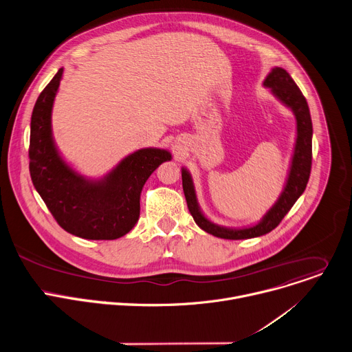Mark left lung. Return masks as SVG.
Instances as JSON below:
<instances>
[{
	"label": "left lung",
	"instance_id": "obj_1",
	"mask_svg": "<svg viewBox=\"0 0 352 352\" xmlns=\"http://www.w3.org/2000/svg\"><path fill=\"white\" fill-rule=\"evenodd\" d=\"M264 85L268 87L272 91V94H274L281 102H284L287 106H289L294 110L296 117V131H298L295 152H294L287 186L278 201L264 215V218L257 225L246 229H228L210 222L201 214L197 206L196 192H194L192 182L188 172L186 169H182L183 191H184L187 207L192 219L196 221V223L203 230L211 233V235L217 238L232 239V241L250 239V238L265 235V233L271 232L272 229L280 225L283 218L288 214V211L292 208L295 201L300 197V194L305 191L309 176H310L311 134H314V129H311L310 111L303 94L300 92V89L298 88L291 75L284 68H280V67L272 68V71L265 78Z\"/></svg>",
	"mask_w": 352,
	"mask_h": 352
}]
</instances>
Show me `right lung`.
<instances>
[{
    "mask_svg": "<svg viewBox=\"0 0 352 352\" xmlns=\"http://www.w3.org/2000/svg\"><path fill=\"white\" fill-rule=\"evenodd\" d=\"M63 68L38 95L30 122L29 172L57 223L71 235L91 241L124 236L140 217V194L151 173L170 161L165 149H140L104 179L88 182L58 155L52 138V107Z\"/></svg>",
    "mask_w": 352,
    "mask_h": 352,
    "instance_id": "1",
    "label": "right lung"
}]
</instances>
